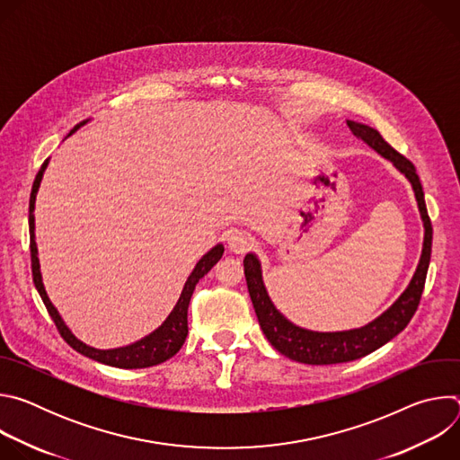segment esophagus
<instances>
[{
	"label": "esophagus",
	"mask_w": 460,
	"mask_h": 460,
	"mask_svg": "<svg viewBox=\"0 0 460 460\" xmlns=\"http://www.w3.org/2000/svg\"><path fill=\"white\" fill-rule=\"evenodd\" d=\"M252 242H254V238L247 231H243V229H231L227 233V245H229L231 251H234L238 254H242L247 249H251Z\"/></svg>",
	"instance_id": "1"
}]
</instances>
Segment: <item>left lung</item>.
Masks as SVG:
<instances>
[{
	"instance_id": "left-lung-1",
	"label": "left lung",
	"mask_w": 460,
	"mask_h": 460,
	"mask_svg": "<svg viewBox=\"0 0 460 460\" xmlns=\"http://www.w3.org/2000/svg\"><path fill=\"white\" fill-rule=\"evenodd\" d=\"M348 127L351 133L358 138H362L369 147H373L378 155H382L385 160L393 162L402 174L411 181L415 199L419 204V211L424 222V247L422 256L419 261V268L408 286V289L401 295V298L393 304L384 314H380L371 323L360 327V330H349V332H337V333H318L302 330V327L291 323L271 302L268 296V291L261 282V271L258 258L249 252L243 258V273L245 282L249 289V296L252 300L254 313L258 316L261 332H264L266 339L271 342V346L286 355L291 360L311 364V366H323V364H341V362H351L357 358H362L375 349L382 348L385 342H389L393 337H397L404 327L413 318L420 296L426 284V275L429 268L431 258V238H433V227L431 220L426 209L424 202V190L422 183L419 180V174L415 171V165L402 156L399 151L393 149L382 137L378 130L357 123L348 121Z\"/></svg>"
}]
</instances>
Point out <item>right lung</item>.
Returning <instances> with one entry per match:
<instances>
[{
    "mask_svg": "<svg viewBox=\"0 0 460 460\" xmlns=\"http://www.w3.org/2000/svg\"><path fill=\"white\" fill-rule=\"evenodd\" d=\"M85 121H82L80 125H84ZM76 125L71 135L75 133V130L80 127ZM47 167V160L43 162L41 169L38 171L36 174V180L32 183V192H31V202H29V229H31V264H32V280H34V286L50 314V318L54 320L58 332L61 335V339L67 342L73 349H76L78 353L96 360V362H102V364H107V366H112V367H121V369H140V367H151V366H158L165 360H169L171 357H174L180 348L183 346L185 342V337H187V309H189V302H190V296H192V291L196 288V284H199L200 279H204L211 270L213 266L217 264V261L222 258L224 254V245L218 243L215 245L208 254L202 256V260L196 264V268L192 270L190 277L187 279L185 286H183V291L174 305V309L171 311V314L165 318V322L158 327L156 332H153L149 337L130 344V346H125V348H118V349H94L84 342H80L71 332L69 327L63 323L61 316L58 314V311L54 309V305L50 304L47 293H45V288H43V282H41V273H40V261H38V249H36V242H34V202H36V192H38V187H40V181H41V176H43V171Z\"/></svg>",
    "mask_w": 460,
    "mask_h": 460,
    "instance_id": "obj_1",
    "label": "right lung"
}]
</instances>
